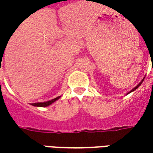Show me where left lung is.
<instances>
[{
    "label": "left lung",
    "mask_w": 153,
    "mask_h": 153,
    "mask_svg": "<svg viewBox=\"0 0 153 153\" xmlns=\"http://www.w3.org/2000/svg\"><path fill=\"white\" fill-rule=\"evenodd\" d=\"M143 81H144V79L142 80V81H141V82H140V83H139L138 85L136 86V87H135V88H133L132 90H131V91H130V92L134 91V90H135V89H136V88H139V87H140V84H141V83H142V82H143ZM130 92H129V93H130Z\"/></svg>",
    "instance_id": "8db88e82"
}]
</instances>
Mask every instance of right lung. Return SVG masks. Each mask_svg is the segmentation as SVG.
I'll return each mask as SVG.
<instances>
[{"instance_id":"obj_1","label":"right lung","mask_w":153,"mask_h":153,"mask_svg":"<svg viewBox=\"0 0 153 153\" xmlns=\"http://www.w3.org/2000/svg\"><path fill=\"white\" fill-rule=\"evenodd\" d=\"M60 98V96H59V97L55 98V99H53L52 100H49V101H47V102H40V103H34L32 104V105L34 106H40V107H45V106H48V105H51L52 103H53L54 101H56L57 100H59Z\"/></svg>"}]
</instances>
